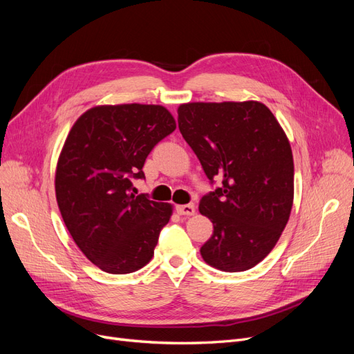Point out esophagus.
Instances as JSON below:
<instances>
[{
    "mask_svg": "<svg viewBox=\"0 0 354 354\" xmlns=\"http://www.w3.org/2000/svg\"><path fill=\"white\" fill-rule=\"evenodd\" d=\"M195 205L194 203H187V205H177V212L180 216H194L195 214Z\"/></svg>",
    "mask_w": 354,
    "mask_h": 354,
    "instance_id": "34e87169",
    "label": "esophagus"
}]
</instances>
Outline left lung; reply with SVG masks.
Masks as SVG:
<instances>
[{
    "mask_svg": "<svg viewBox=\"0 0 354 354\" xmlns=\"http://www.w3.org/2000/svg\"><path fill=\"white\" fill-rule=\"evenodd\" d=\"M178 128L203 173L221 186L201 199L212 236L203 261L223 272L252 269L274 248L294 202V159L281 124L266 104L183 103Z\"/></svg>",
    "mask_w": 354,
    "mask_h": 354,
    "instance_id": "1",
    "label": "left lung"
}]
</instances>
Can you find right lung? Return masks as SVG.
I'll list each match as a JSON object with an SVG mask.
<instances>
[{"mask_svg":"<svg viewBox=\"0 0 354 354\" xmlns=\"http://www.w3.org/2000/svg\"><path fill=\"white\" fill-rule=\"evenodd\" d=\"M176 130L159 104H103L71 128L56 167V199L72 239L106 273L125 274L152 260L171 203L136 195L131 178L158 142Z\"/></svg>","mask_w":354,"mask_h":354,"instance_id":"right-lung-1","label":"right lung"}]
</instances>
